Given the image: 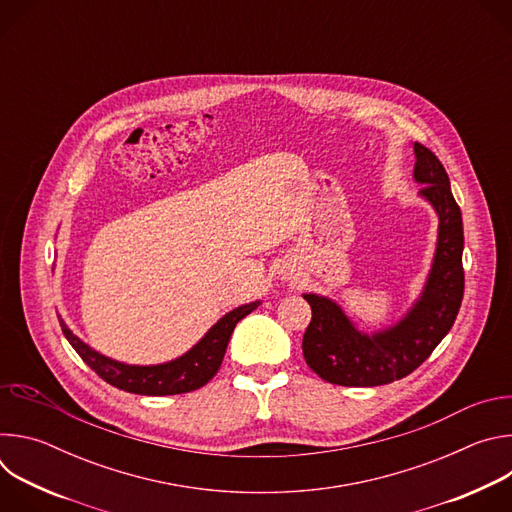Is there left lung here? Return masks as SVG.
I'll return each mask as SVG.
<instances>
[{"label": "left lung", "mask_w": 512, "mask_h": 512, "mask_svg": "<svg viewBox=\"0 0 512 512\" xmlns=\"http://www.w3.org/2000/svg\"><path fill=\"white\" fill-rule=\"evenodd\" d=\"M413 176L419 194L440 216V235L423 294L413 310L393 328L373 336L360 334L328 298L304 294L312 308L302 350L308 367L332 385L377 387L411 375L456 322L464 298L462 212L452 196L442 162L425 145H413Z\"/></svg>", "instance_id": "8db88e82"}]
</instances>
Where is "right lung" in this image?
<instances>
[{"mask_svg": "<svg viewBox=\"0 0 512 512\" xmlns=\"http://www.w3.org/2000/svg\"><path fill=\"white\" fill-rule=\"evenodd\" d=\"M257 306L259 302H253L229 312L206 332V336L192 350L172 362L156 364V367H131V364L111 360L79 340L62 320L60 328L70 346L109 385L135 395H180L204 387L218 373L237 322L251 314Z\"/></svg>", "mask_w": 512, "mask_h": 512, "instance_id": "add662e5", "label": "right lung"}]
</instances>
